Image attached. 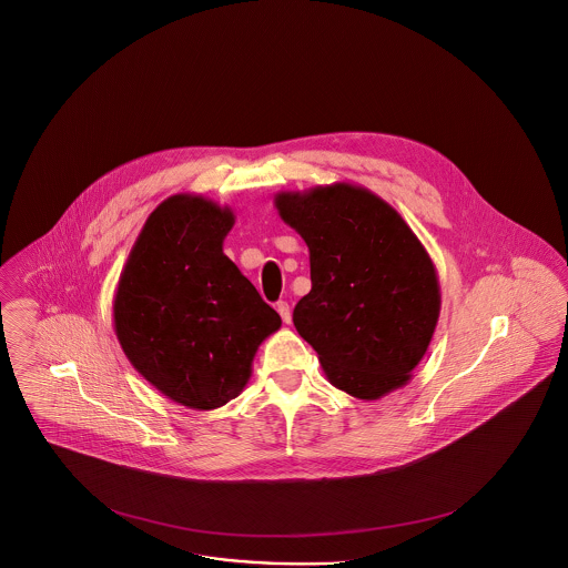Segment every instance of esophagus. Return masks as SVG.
<instances>
[{
  "mask_svg": "<svg viewBox=\"0 0 568 568\" xmlns=\"http://www.w3.org/2000/svg\"><path fill=\"white\" fill-rule=\"evenodd\" d=\"M275 310H277V314L282 316V321L288 325L291 318H293V316H291V305H288L286 301H277V303H275Z\"/></svg>",
  "mask_w": 568,
  "mask_h": 568,
  "instance_id": "esophagus-1",
  "label": "esophagus"
}]
</instances>
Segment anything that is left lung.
I'll use <instances>...</instances> for the list:
<instances>
[{"label":"left lung","instance_id":"1","mask_svg":"<svg viewBox=\"0 0 568 568\" xmlns=\"http://www.w3.org/2000/svg\"><path fill=\"white\" fill-rule=\"evenodd\" d=\"M273 203L310 250L312 291L293 323L328 383L358 399L404 387L440 316L438 273L413 229L344 181L280 192Z\"/></svg>","mask_w":568,"mask_h":568}]
</instances>
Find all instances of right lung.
I'll return each mask as SVG.
<instances>
[{"label":"right lung","mask_w":568,"mask_h":568,"mask_svg":"<svg viewBox=\"0 0 568 568\" xmlns=\"http://www.w3.org/2000/svg\"><path fill=\"white\" fill-rule=\"evenodd\" d=\"M233 224V211L210 199H166L134 241L113 301L128 361L162 395L194 410L235 399L258 346L282 327L222 250Z\"/></svg>","instance_id":"right-lung-1"}]
</instances>
